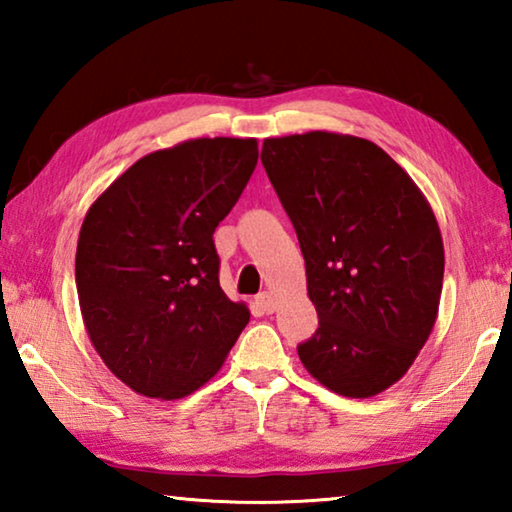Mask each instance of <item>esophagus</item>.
I'll return each instance as SVG.
<instances>
[{
	"instance_id": "1",
	"label": "esophagus",
	"mask_w": 512,
	"mask_h": 512,
	"mask_svg": "<svg viewBox=\"0 0 512 512\" xmlns=\"http://www.w3.org/2000/svg\"><path fill=\"white\" fill-rule=\"evenodd\" d=\"M257 307L262 309L264 314H273V311H275V298H273V293H268V291L259 293V296H257Z\"/></svg>"
}]
</instances>
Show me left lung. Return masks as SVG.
Segmentation results:
<instances>
[{
    "label": "left lung",
    "instance_id": "left-lung-1",
    "mask_svg": "<svg viewBox=\"0 0 512 512\" xmlns=\"http://www.w3.org/2000/svg\"><path fill=\"white\" fill-rule=\"evenodd\" d=\"M262 164L296 228L318 329L298 345L329 391L372 397L427 343L443 291L436 216L409 173L363 137H268Z\"/></svg>",
    "mask_w": 512,
    "mask_h": 512
}]
</instances>
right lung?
<instances>
[{"label":"right lung","mask_w":512,"mask_h":512,"mask_svg":"<svg viewBox=\"0 0 512 512\" xmlns=\"http://www.w3.org/2000/svg\"><path fill=\"white\" fill-rule=\"evenodd\" d=\"M257 158L253 137L180 142L137 160L85 214L76 246L83 323L135 393H194L248 325V307L221 289L212 235Z\"/></svg>","instance_id":"1"}]
</instances>
